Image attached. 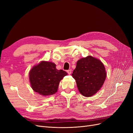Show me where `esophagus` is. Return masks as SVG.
<instances>
[{
    "mask_svg": "<svg viewBox=\"0 0 133 133\" xmlns=\"http://www.w3.org/2000/svg\"><path fill=\"white\" fill-rule=\"evenodd\" d=\"M67 72L68 75H71V73H72V70H67Z\"/></svg>",
    "mask_w": 133,
    "mask_h": 133,
    "instance_id": "obj_1",
    "label": "esophagus"
}]
</instances>
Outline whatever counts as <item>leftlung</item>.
I'll return each mask as SVG.
<instances>
[{
  "instance_id": "8db88e82",
  "label": "left lung",
  "mask_w": 133,
  "mask_h": 133,
  "mask_svg": "<svg viewBox=\"0 0 133 133\" xmlns=\"http://www.w3.org/2000/svg\"><path fill=\"white\" fill-rule=\"evenodd\" d=\"M72 76L76 81L81 94L85 97H90L96 94L104 84L106 72L100 60L88 56L77 61Z\"/></svg>"
}]
</instances>
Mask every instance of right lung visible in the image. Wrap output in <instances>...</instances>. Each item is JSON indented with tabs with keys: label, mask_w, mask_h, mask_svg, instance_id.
I'll return each mask as SVG.
<instances>
[{
	"label": "right lung",
	"mask_w": 133,
	"mask_h": 133,
	"mask_svg": "<svg viewBox=\"0 0 133 133\" xmlns=\"http://www.w3.org/2000/svg\"><path fill=\"white\" fill-rule=\"evenodd\" d=\"M67 73L58 70L54 63L43 61L33 66L29 73L33 90L43 96H49L57 92L59 83Z\"/></svg>",
	"instance_id": "1"
}]
</instances>
